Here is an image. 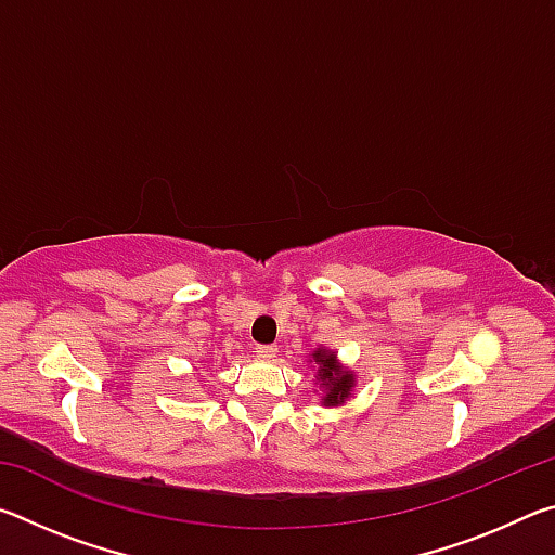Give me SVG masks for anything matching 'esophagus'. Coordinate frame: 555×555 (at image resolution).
<instances>
[{"label": "esophagus", "mask_w": 555, "mask_h": 555, "mask_svg": "<svg viewBox=\"0 0 555 555\" xmlns=\"http://www.w3.org/2000/svg\"><path fill=\"white\" fill-rule=\"evenodd\" d=\"M257 357H261V360H274L276 347L274 345H257Z\"/></svg>", "instance_id": "obj_1"}]
</instances>
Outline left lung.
Returning a JSON list of instances; mask_svg holds the SVG:
<instances>
[{
	"label": "left lung",
	"mask_w": 555,
	"mask_h": 555,
	"mask_svg": "<svg viewBox=\"0 0 555 555\" xmlns=\"http://www.w3.org/2000/svg\"><path fill=\"white\" fill-rule=\"evenodd\" d=\"M308 362H311V367L315 372V391L321 393V406L335 409L350 401L357 387V374L350 367H345L333 350H327V347H315Z\"/></svg>",
	"instance_id": "obj_1"
}]
</instances>
